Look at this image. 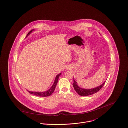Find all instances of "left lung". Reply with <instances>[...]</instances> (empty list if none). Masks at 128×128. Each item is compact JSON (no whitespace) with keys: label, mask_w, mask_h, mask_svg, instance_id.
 Here are the masks:
<instances>
[{"label":"left lung","mask_w":128,"mask_h":128,"mask_svg":"<svg viewBox=\"0 0 128 128\" xmlns=\"http://www.w3.org/2000/svg\"><path fill=\"white\" fill-rule=\"evenodd\" d=\"M74 83H73V86L74 88V90L76 91V92L80 96H89L93 95L97 92H98L104 85L105 82H104L102 85L100 86L97 87L93 89H85L81 88L78 86L77 85V83L75 81L74 79Z\"/></svg>","instance_id":"left-lung-1"}]
</instances>
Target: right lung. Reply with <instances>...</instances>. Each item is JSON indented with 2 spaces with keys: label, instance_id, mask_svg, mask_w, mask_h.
Returning <instances> with one entry per match:
<instances>
[{
  "label": "right lung",
  "instance_id": "right-lung-1",
  "mask_svg": "<svg viewBox=\"0 0 128 128\" xmlns=\"http://www.w3.org/2000/svg\"><path fill=\"white\" fill-rule=\"evenodd\" d=\"M34 30H31L29 32V33L27 34L26 37L29 35L31 32L32 31H33ZM61 74V73L58 74L56 78H55V79L54 80V82L53 84V85L52 86V87L48 90H47V91H45V92H31V91H28V92H29L30 94H33L34 95H35V96H39V97H48V96H50L54 91L55 89V88H56V85L57 84V82H58V78L59 77V76H60V75Z\"/></svg>",
  "mask_w": 128,
  "mask_h": 128
}]
</instances>
